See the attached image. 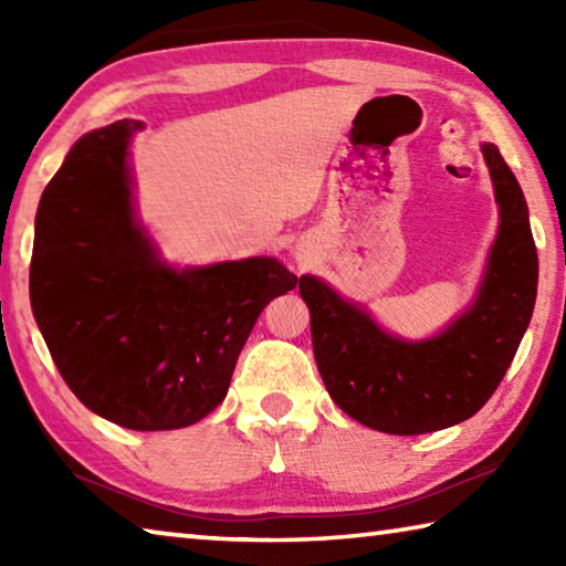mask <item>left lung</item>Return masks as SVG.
<instances>
[{
	"instance_id": "obj_1",
	"label": "left lung",
	"mask_w": 566,
	"mask_h": 566,
	"mask_svg": "<svg viewBox=\"0 0 566 566\" xmlns=\"http://www.w3.org/2000/svg\"><path fill=\"white\" fill-rule=\"evenodd\" d=\"M482 151L500 205V234L474 304L439 337L401 342L324 282L300 280L324 387L342 411L377 432L424 434L476 415L532 319L539 262L522 187L500 149L484 145Z\"/></svg>"
}]
</instances>
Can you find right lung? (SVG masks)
<instances>
[{
	"label": "right lung",
	"mask_w": 566,
	"mask_h": 566,
	"mask_svg": "<svg viewBox=\"0 0 566 566\" xmlns=\"http://www.w3.org/2000/svg\"><path fill=\"white\" fill-rule=\"evenodd\" d=\"M139 122L84 134L36 209L30 292L76 399L137 432L189 427L224 399L256 317L296 276L270 256L175 272L134 222Z\"/></svg>",
	"instance_id": "obj_1"
}]
</instances>
